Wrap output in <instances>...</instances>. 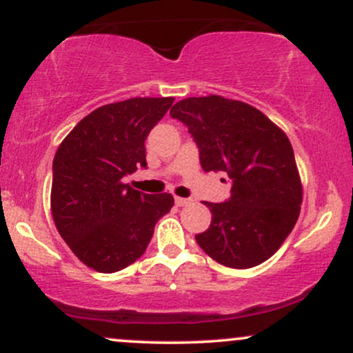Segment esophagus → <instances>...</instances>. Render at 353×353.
<instances>
[{
	"instance_id": "esophagus-1",
	"label": "esophagus",
	"mask_w": 353,
	"mask_h": 353,
	"mask_svg": "<svg viewBox=\"0 0 353 353\" xmlns=\"http://www.w3.org/2000/svg\"><path fill=\"white\" fill-rule=\"evenodd\" d=\"M190 199H185V197H176V205H179V208H182V205H188L190 204Z\"/></svg>"
}]
</instances>
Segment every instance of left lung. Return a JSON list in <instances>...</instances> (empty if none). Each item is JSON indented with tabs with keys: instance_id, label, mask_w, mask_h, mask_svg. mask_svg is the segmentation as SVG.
I'll return each mask as SVG.
<instances>
[{
	"instance_id": "obj_1",
	"label": "left lung",
	"mask_w": 353,
	"mask_h": 353,
	"mask_svg": "<svg viewBox=\"0 0 353 353\" xmlns=\"http://www.w3.org/2000/svg\"><path fill=\"white\" fill-rule=\"evenodd\" d=\"M174 119L188 125L204 171L225 172V202H204L212 221L197 244L232 269L259 265L292 232L302 204L294 149L281 129L241 101L205 96L174 104Z\"/></svg>"
}]
</instances>
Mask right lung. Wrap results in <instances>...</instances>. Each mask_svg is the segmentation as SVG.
I'll return each instance as SVG.
<instances>
[{
    "instance_id": "obj_1",
    "label": "right lung",
    "mask_w": 353,
    "mask_h": 353,
    "mask_svg": "<svg viewBox=\"0 0 353 353\" xmlns=\"http://www.w3.org/2000/svg\"><path fill=\"white\" fill-rule=\"evenodd\" d=\"M174 98H132L81 119L52 161L51 212L81 262L112 274L148 249L154 225L174 205L171 194H144L123 177L148 168L145 137Z\"/></svg>"
}]
</instances>
